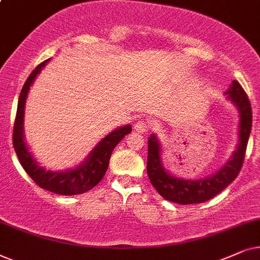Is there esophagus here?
<instances>
[{
  "mask_svg": "<svg viewBox=\"0 0 260 260\" xmlns=\"http://www.w3.org/2000/svg\"><path fill=\"white\" fill-rule=\"evenodd\" d=\"M150 128H151L150 123H148L147 121L143 120V119L138 120L136 124H134V129H136L137 132H139V133H146V132H148V131H150Z\"/></svg>",
  "mask_w": 260,
  "mask_h": 260,
  "instance_id": "esophagus-1",
  "label": "esophagus"
}]
</instances>
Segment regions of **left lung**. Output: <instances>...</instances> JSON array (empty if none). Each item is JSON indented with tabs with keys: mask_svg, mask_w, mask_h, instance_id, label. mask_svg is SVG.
<instances>
[{
	"mask_svg": "<svg viewBox=\"0 0 260 260\" xmlns=\"http://www.w3.org/2000/svg\"><path fill=\"white\" fill-rule=\"evenodd\" d=\"M224 95H227V100L237 107L239 113L238 145L231 158L215 174L201 179L176 177L162 165L161 144L157 136L151 134L148 138L147 175L152 185L165 200L178 205L206 202L227 188L240 172L252 127L251 103L238 81L232 82Z\"/></svg>",
	"mask_w": 260,
	"mask_h": 260,
	"instance_id": "8db88e82",
	"label": "left lung"
}]
</instances>
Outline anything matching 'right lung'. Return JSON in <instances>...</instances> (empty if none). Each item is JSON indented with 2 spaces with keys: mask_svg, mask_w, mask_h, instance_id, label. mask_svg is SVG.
Returning a JSON list of instances; mask_svg holds the SVG:
<instances>
[{
  "mask_svg": "<svg viewBox=\"0 0 260 260\" xmlns=\"http://www.w3.org/2000/svg\"><path fill=\"white\" fill-rule=\"evenodd\" d=\"M50 59L43 61L32 71L29 77L23 84L17 102V112L13 131V145L17 158L21 162L22 168L28 174L30 178L40 188L59 195H78L89 191L90 189L98 185L105 176L109 165L110 155L117 144L122 140L124 136L132 132L131 124H124L116 128L115 131L103 138L96 146L92 148L84 160L74 169H68L64 171H51L38 164L33 158L25 141V131H23V117H25L26 100L28 96L30 85L34 79L40 74Z\"/></svg>",
  "mask_w": 260,
  "mask_h": 260,
  "instance_id": "right-lung-1",
  "label": "right lung"
}]
</instances>
